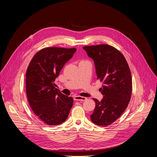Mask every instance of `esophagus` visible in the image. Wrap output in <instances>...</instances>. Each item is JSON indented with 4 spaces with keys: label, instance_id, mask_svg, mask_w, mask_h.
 Listing matches in <instances>:
<instances>
[{
    "label": "esophagus",
    "instance_id": "34e87169",
    "mask_svg": "<svg viewBox=\"0 0 157 157\" xmlns=\"http://www.w3.org/2000/svg\"><path fill=\"white\" fill-rule=\"evenodd\" d=\"M87 99V98L85 97H81V96H74V101H85Z\"/></svg>",
    "mask_w": 157,
    "mask_h": 157
}]
</instances>
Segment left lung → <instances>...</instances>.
I'll return each mask as SVG.
<instances>
[{
    "instance_id": "obj_1",
    "label": "left lung",
    "mask_w": 157,
    "mask_h": 157,
    "mask_svg": "<svg viewBox=\"0 0 157 157\" xmlns=\"http://www.w3.org/2000/svg\"><path fill=\"white\" fill-rule=\"evenodd\" d=\"M93 59L97 79L102 82L100 88L102 99L95 102L92 121L108 126L116 121L127 108L132 94V77L128 63L118 49L108 44L83 48Z\"/></svg>"
}]
</instances>
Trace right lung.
Masks as SVG:
<instances>
[{
	"label": "right lung",
	"mask_w": 157,
	"mask_h": 157,
	"mask_svg": "<svg viewBox=\"0 0 157 157\" xmlns=\"http://www.w3.org/2000/svg\"><path fill=\"white\" fill-rule=\"evenodd\" d=\"M76 48L50 47L39 51L32 59L26 72V92L31 109L49 125L67 120L73 98L54 86L61 69L76 52Z\"/></svg>",
	"instance_id": "1"
}]
</instances>
